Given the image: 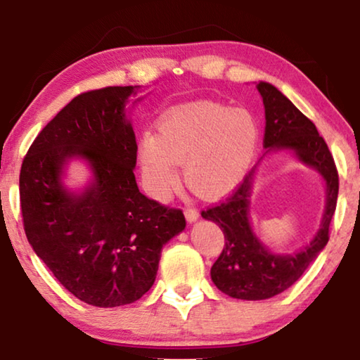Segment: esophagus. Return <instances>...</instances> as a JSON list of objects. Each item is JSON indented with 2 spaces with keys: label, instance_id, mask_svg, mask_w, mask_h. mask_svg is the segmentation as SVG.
<instances>
[{
  "label": "esophagus",
  "instance_id": "esophagus-1",
  "mask_svg": "<svg viewBox=\"0 0 360 360\" xmlns=\"http://www.w3.org/2000/svg\"><path fill=\"white\" fill-rule=\"evenodd\" d=\"M185 218L188 223H195V221L200 219V213L193 208H188V210H185Z\"/></svg>",
  "mask_w": 360,
  "mask_h": 360
}]
</instances>
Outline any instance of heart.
Listing matches in <instances>:
<instances>
[{"instance_id":"obj_1","label":"heart","mask_w":360,"mask_h":360,"mask_svg":"<svg viewBox=\"0 0 360 360\" xmlns=\"http://www.w3.org/2000/svg\"><path fill=\"white\" fill-rule=\"evenodd\" d=\"M259 144L260 126L252 112L198 101L167 112L157 136L141 137L137 159L152 198L164 200L175 188L176 164H184L188 188L205 200H219L243 184Z\"/></svg>"}]
</instances>
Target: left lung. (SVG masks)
Masks as SVG:
<instances>
[{
    "mask_svg": "<svg viewBox=\"0 0 360 360\" xmlns=\"http://www.w3.org/2000/svg\"><path fill=\"white\" fill-rule=\"evenodd\" d=\"M265 108L264 147L270 151H292L295 158L316 169L327 186L322 224L303 250L293 255L272 253L255 234L250 221V196L258 165L224 203L201 213L224 234V249L211 267V280L221 292L238 300H267L285 292L304 274L326 248L329 223L336 211L339 176L328 144L316 126L274 85L259 82Z\"/></svg>",
    "mask_w": 360,
    "mask_h": 360,
    "instance_id": "left-lung-1",
    "label": "left lung"
}]
</instances>
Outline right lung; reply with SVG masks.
Here are the masks:
<instances>
[{
	"label": "right lung",
	"instance_id": "right-lung-1",
	"mask_svg": "<svg viewBox=\"0 0 360 360\" xmlns=\"http://www.w3.org/2000/svg\"><path fill=\"white\" fill-rule=\"evenodd\" d=\"M139 90L108 86L73 98L39 132L19 175L34 252L68 292L100 308L134 303L149 292L162 248L186 226L180 210L137 188V144L126 106ZM72 160L85 161L92 175L75 191L63 181Z\"/></svg>",
	"mask_w": 360,
	"mask_h": 360
}]
</instances>
